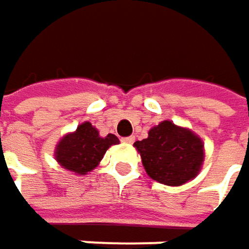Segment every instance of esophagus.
I'll return each mask as SVG.
<instances>
[{"mask_svg": "<svg viewBox=\"0 0 249 249\" xmlns=\"http://www.w3.org/2000/svg\"><path fill=\"white\" fill-rule=\"evenodd\" d=\"M122 142H123V143H127V144L134 143V137H133V136H129V137H123V139H122Z\"/></svg>", "mask_w": 249, "mask_h": 249, "instance_id": "34e87169", "label": "esophagus"}]
</instances>
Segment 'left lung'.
Masks as SVG:
<instances>
[{
	"label": "left lung",
	"instance_id": "obj_1",
	"mask_svg": "<svg viewBox=\"0 0 249 249\" xmlns=\"http://www.w3.org/2000/svg\"><path fill=\"white\" fill-rule=\"evenodd\" d=\"M134 145L147 174L168 186H179L193 179L203 162L202 140L168 120L153 127L147 139Z\"/></svg>",
	"mask_w": 249,
	"mask_h": 249
}]
</instances>
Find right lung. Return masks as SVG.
<instances>
[{"instance_id": "add662e5", "label": "right lung", "mask_w": 249, "mask_h": 249, "mask_svg": "<svg viewBox=\"0 0 249 249\" xmlns=\"http://www.w3.org/2000/svg\"><path fill=\"white\" fill-rule=\"evenodd\" d=\"M118 143L119 139L115 134L101 137L92 124L85 122L77 127L75 133L63 137L57 145L56 160L69 171L87 174L99 164L110 145Z\"/></svg>"}]
</instances>
